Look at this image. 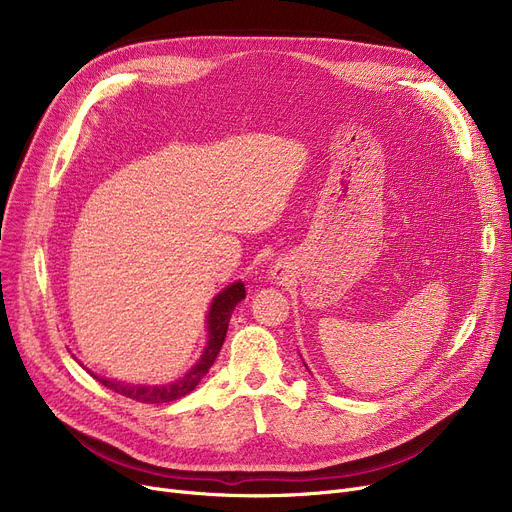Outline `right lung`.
I'll return each instance as SVG.
<instances>
[{"mask_svg": "<svg viewBox=\"0 0 512 512\" xmlns=\"http://www.w3.org/2000/svg\"><path fill=\"white\" fill-rule=\"evenodd\" d=\"M247 297L245 284L242 282H234L230 284L226 290H222L218 297L213 299L211 309H209V317H207V328H209V342L205 346V351L199 359V363L188 371L184 378L176 380L174 384H166V386H141V384H124V382H116V380H107V378H99V375L91 373L93 378L103 384L105 388H110L130 400L137 402H145V405H161V402H172L178 400L182 396H186L191 390L197 388V384L205 378V373L209 371V367L213 365L215 357H218L220 348L224 344L226 332H228V321L232 317L234 307Z\"/></svg>", "mask_w": 512, "mask_h": 512, "instance_id": "obj_1", "label": "right lung"}]
</instances>
